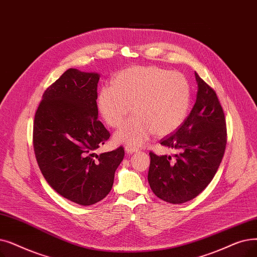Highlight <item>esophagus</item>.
Masks as SVG:
<instances>
[{"instance_id": "34e87169", "label": "esophagus", "mask_w": 257, "mask_h": 257, "mask_svg": "<svg viewBox=\"0 0 257 257\" xmlns=\"http://www.w3.org/2000/svg\"><path fill=\"white\" fill-rule=\"evenodd\" d=\"M125 150H126V152H127V153H129V154H131V153H135V152H139V151H140V149H139V148H137V147H133V146H126V147H125Z\"/></svg>"}]
</instances>
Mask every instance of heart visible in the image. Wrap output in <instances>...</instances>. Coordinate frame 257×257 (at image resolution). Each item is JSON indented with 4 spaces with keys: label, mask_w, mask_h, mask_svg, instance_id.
Returning a JSON list of instances; mask_svg holds the SVG:
<instances>
[{
    "label": "heart",
    "mask_w": 257,
    "mask_h": 257,
    "mask_svg": "<svg viewBox=\"0 0 257 257\" xmlns=\"http://www.w3.org/2000/svg\"><path fill=\"white\" fill-rule=\"evenodd\" d=\"M191 103L186 76L156 66L132 67L118 72L113 85H105L97 96V108L107 125L116 128L135 112L114 135L117 143L140 146L152 135L165 137L185 121Z\"/></svg>",
    "instance_id": "b5f03b06"
}]
</instances>
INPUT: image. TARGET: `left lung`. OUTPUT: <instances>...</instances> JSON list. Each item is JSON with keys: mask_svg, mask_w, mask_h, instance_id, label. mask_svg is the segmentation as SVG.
Returning a JSON list of instances; mask_svg holds the SVG:
<instances>
[{"mask_svg": "<svg viewBox=\"0 0 257 257\" xmlns=\"http://www.w3.org/2000/svg\"><path fill=\"white\" fill-rule=\"evenodd\" d=\"M196 102L190 114L161 145L180 152L171 156L150 151L148 182L159 198L183 204L196 197L213 180L224 156L227 128L215 91L195 72Z\"/></svg>", "mask_w": 257, "mask_h": 257, "instance_id": "left-lung-1", "label": "left lung"}]
</instances>
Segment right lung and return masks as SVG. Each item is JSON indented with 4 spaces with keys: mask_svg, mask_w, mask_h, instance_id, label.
<instances>
[{
    "mask_svg": "<svg viewBox=\"0 0 257 257\" xmlns=\"http://www.w3.org/2000/svg\"><path fill=\"white\" fill-rule=\"evenodd\" d=\"M99 74L70 68L42 96L33 121V148L47 183L60 195L90 206L110 192L125 151H94L110 138L97 119Z\"/></svg>",
    "mask_w": 257,
    "mask_h": 257,
    "instance_id": "obj_1",
    "label": "right lung"
}]
</instances>
